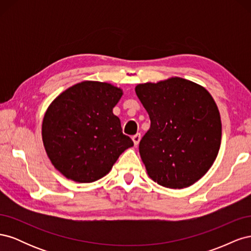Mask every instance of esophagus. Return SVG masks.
Wrapping results in <instances>:
<instances>
[{
	"mask_svg": "<svg viewBox=\"0 0 251 251\" xmlns=\"http://www.w3.org/2000/svg\"><path fill=\"white\" fill-rule=\"evenodd\" d=\"M132 139H133V142H134L135 146H138V143H139V141L141 139V135L140 134H136V135L133 136Z\"/></svg>",
	"mask_w": 251,
	"mask_h": 251,
	"instance_id": "obj_1",
	"label": "esophagus"
}]
</instances>
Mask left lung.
<instances>
[{
  "label": "left lung",
  "mask_w": 251,
  "mask_h": 251,
  "mask_svg": "<svg viewBox=\"0 0 251 251\" xmlns=\"http://www.w3.org/2000/svg\"><path fill=\"white\" fill-rule=\"evenodd\" d=\"M151 127L139 143L150 178L169 188L201 179L216 160L222 125L214 98L202 86L180 77L135 88Z\"/></svg>",
  "instance_id": "8db88e82"
}]
</instances>
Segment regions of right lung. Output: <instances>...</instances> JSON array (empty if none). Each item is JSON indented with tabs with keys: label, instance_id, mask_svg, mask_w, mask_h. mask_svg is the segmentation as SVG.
I'll return each mask as SVG.
<instances>
[{
	"label": "right lung",
	"instance_id": "obj_1",
	"mask_svg": "<svg viewBox=\"0 0 251 251\" xmlns=\"http://www.w3.org/2000/svg\"><path fill=\"white\" fill-rule=\"evenodd\" d=\"M123 90L108 82L81 81L58 95L45 114L42 137L54 168L68 179L90 183L107 175L134 146L113 114Z\"/></svg>",
	"mask_w": 251,
	"mask_h": 251
}]
</instances>
